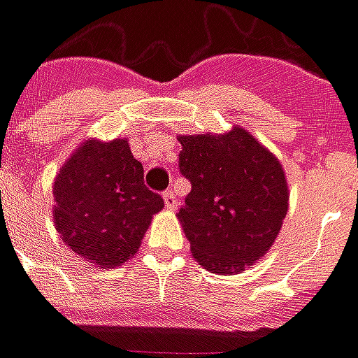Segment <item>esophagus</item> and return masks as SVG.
Segmentation results:
<instances>
[{
  "label": "esophagus",
  "mask_w": 358,
  "mask_h": 358,
  "mask_svg": "<svg viewBox=\"0 0 358 358\" xmlns=\"http://www.w3.org/2000/svg\"><path fill=\"white\" fill-rule=\"evenodd\" d=\"M163 199H164V207H166V209H171V210L176 209V205H178V199H176V195L172 194L171 189H169V192H164Z\"/></svg>",
  "instance_id": "34e87169"
}]
</instances>
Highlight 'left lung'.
<instances>
[{
	"label": "left lung",
	"mask_w": 358,
	"mask_h": 358,
	"mask_svg": "<svg viewBox=\"0 0 358 358\" xmlns=\"http://www.w3.org/2000/svg\"><path fill=\"white\" fill-rule=\"evenodd\" d=\"M180 172L192 192L178 220L192 255L222 276L240 274L274 245L289 209L278 157L241 126L222 134H180Z\"/></svg>",
	"instance_id": "1"
}]
</instances>
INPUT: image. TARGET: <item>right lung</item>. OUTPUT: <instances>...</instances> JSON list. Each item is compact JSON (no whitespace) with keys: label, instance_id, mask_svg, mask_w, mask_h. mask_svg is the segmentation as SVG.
<instances>
[{"label":"right lung","instance_id":"obj_1","mask_svg":"<svg viewBox=\"0 0 358 358\" xmlns=\"http://www.w3.org/2000/svg\"><path fill=\"white\" fill-rule=\"evenodd\" d=\"M53 199L61 240L105 270L138 253L153 215L164 207L143 184V166L126 138L82 141L55 174Z\"/></svg>","mask_w":358,"mask_h":358}]
</instances>
